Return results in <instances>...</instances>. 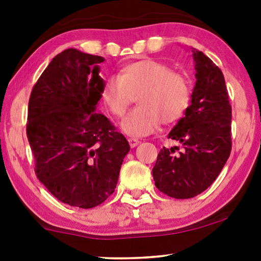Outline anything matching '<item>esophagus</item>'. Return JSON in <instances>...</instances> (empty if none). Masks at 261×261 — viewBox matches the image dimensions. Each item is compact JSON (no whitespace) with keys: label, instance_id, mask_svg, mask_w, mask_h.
Wrapping results in <instances>:
<instances>
[{"label":"esophagus","instance_id":"obj_1","mask_svg":"<svg viewBox=\"0 0 261 261\" xmlns=\"http://www.w3.org/2000/svg\"><path fill=\"white\" fill-rule=\"evenodd\" d=\"M128 142H129V146L132 148H134V147H137V146L140 144V141L138 140V139H134V138H129L128 139Z\"/></svg>","mask_w":261,"mask_h":261}]
</instances>
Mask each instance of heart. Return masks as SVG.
Returning <instances> with one entry per match:
<instances>
[{"mask_svg":"<svg viewBox=\"0 0 261 261\" xmlns=\"http://www.w3.org/2000/svg\"><path fill=\"white\" fill-rule=\"evenodd\" d=\"M138 97L139 107L121 121V129L132 138L149 135L160 122L172 123L188 109L191 89L183 74L165 63L142 59L120 70L101 90V99L114 116H123Z\"/></svg>","mask_w":261,"mask_h":261,"instance_id":"heart-1","label":"heart"}]
</instances>
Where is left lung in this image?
I'll use <instances>...</instances> for the list:
<instances>
[{"mask_svg": "<svg viewBox=\"0 0 261 261\" xmlns=\"http://www.w3.org/2000/svg\"><path fill=\"white\" fill-rule=\"evenodd\" d=\"M191 51L196 70L191 105L169 133L183 149L163 147L152 170L155 187L178 199L206 190L231 151V106L222 71L203 52Z\"/></svg>", "mask_w": 261, "mask_h": 261, "instance_id": "left-lung-1", "label": "left lung"}]
</instances>
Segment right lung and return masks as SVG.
<instances>
[{"instance_id":"add662e5","label":"right lung","mask_w":261,"mask_h":261,"mask_svg":"<svg viewBox=\"0 0 261 261\" xmlns=\"http://www.w3.org/2000/svg\"><path fill=\"white\" fill-rule=\"evenodd\" d=\"M99 56L67 48L48 64L32 90L27 138L38 179L60 202L89 209L115 190L126 138L96 113L105 81Z\"/></svg>"}]
</instances>
